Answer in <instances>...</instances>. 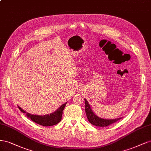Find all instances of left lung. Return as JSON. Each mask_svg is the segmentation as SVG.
I'll list each match as a JSON object with an SVG mask.
<instances>
[{"label":"left lung","mask_w":151,"mask_h":151,"mask_svg":"<svg viewBox=\"0 0 151 151\" xmlns=\"http://www.w3.org/2000/svg\"><path fill=\"white\" fill-rule=\"evenodd\" d=\"M85 112L86 114L87 119L93 125L97 126V127H106L109 125L112 124L116 121L119 120L122 117H120L115 119H105L99 117L95 114V113L91 110V106L88 104V101L85 99Z\"/></svg>","instance_id":"8db88e82"}]
</instances>
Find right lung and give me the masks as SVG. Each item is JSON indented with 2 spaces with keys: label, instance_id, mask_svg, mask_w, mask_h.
Returning a JSON list of instances; mask_svg holds the SVG:
<instances>
[{
  "label": "right lung",
  "instance_id": "right-lung-1",
  "mask_svg": "<svg viewBox=\"0 0 151 151\" xmlns=\"http://www.w3.org/2000/svg\"><path fill=\"white\" fill-rule=\"evenodd\" d=\"M66 105V102L64 104L61 105L60 108H58L55 111L50 114H47L45 115H33L28 112H26L22 109L20 106H18V107L22 113L26 114V116L28 118L31 119L32 121L37 124H40L42 126H52L58 124L61 120V116L63 114V111L64 110L65 106Z\"/></svg>",
  "mask_w": 151,
  "mask_h": 151
}]
</instances>
